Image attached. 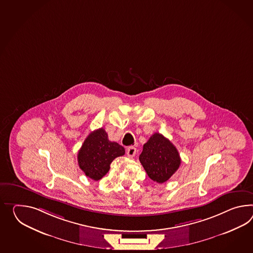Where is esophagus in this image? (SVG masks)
<instances>
[{
	"label": "esophagus",
	"instance_id": "esophagus-1",
	"mask_svg": "<svg viewBox=\"0 0 253 253\" xmlns=\"http://www.w3.org/2000/svg\"><path fill=\"white\" fill-rule=\"evenodd\" d=\"M136 154V148L133 146H129V148L127 149V155L129 157H133Z\"/></svg>",
	"mask_w": 253,
	"mask_h": 253
}]
</instances>
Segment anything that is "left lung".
Segmentation results:
<instances>
[{
	"instance_id": "left-lung-1",
	"label": "left lung",
	"mask_w": 253,
	"mask_h": 253,
	"mask_svg": "<svg viewBox=\"0 0 253 253\" xmlns=\"http://www.w3.org/2000/svg\"><path fill=\"white\" fill-rule=\"evenodd\" d=\"M139 160L149 177L159 184L167 182L181 164L177 149L158 132L151 136L148 142L143 144Z\"/></svg>"
}]
</instances>
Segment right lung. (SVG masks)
I'll return each instance as SVG.
<instances>
[{
	"label": "right lung",
	"mask_w": 253,
	"mask_h": 253,
	"mask_svg": "<svg viewBox=\"0 0 253 253\" xmlns=\"http://www.w3.org/2000/svg\"><path fill=\"white\" fill-rule=\"evenodd\" d=\"M124 154V147L111 142L105 129L100 128L86 137L79 151L78 162L87 177L98 181L109 172L111 162Z\"/></svg>",
	"instance_id": "right-lung-1"
}]
</instances>
